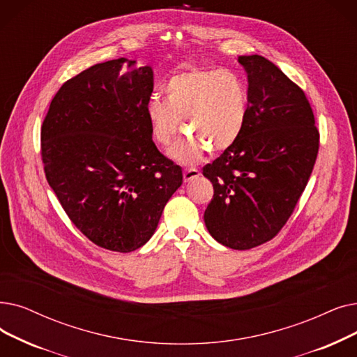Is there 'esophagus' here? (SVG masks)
I'll list each match as a JSON object with an SVG mask.
<instances>
[{
  "label": "esophagus",
  "instance_id": "1",
  "mask_svg": "<svg viewBox=\"0 0 357 357\" xmlns=\"http://www.w3.org/2000/svg\"><path fill=\"white\" fill-rule=\"evenodd\" d=\"M199 175L198 170L195 167H188V169H183V181L185 182H190L191 179L197 178Z\"/></svg>",
  "mask_w": 357,
  "mask_h": 357
}]
</instances>
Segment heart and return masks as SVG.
<instances>
[{
    "label": "heart",
    "instance_id": "obj_1",
    "mask_svg": "<svg viewBox=\"0 0 357 357\" xmlns=\"http://www.w3.org/2000/svg\"><path fill=\"white\" fill-rule=\"evenodd\" d=\"M163 91L166 100L151 98L146 118L154 143L166 147L181 130L183 137L170 156L183 165L197 163L203 154L222 153L241 137L250 109L242 77L229 68H191L170 77Z\"/></svg>",
    "mask_w": 357,
    "mask_h": 357
}]
</instances>
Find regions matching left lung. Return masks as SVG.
<instances>
[{"label":"left lung","mask_w":357,"mask_h":357,"mask_svg":"<svg viewBox=\"0 0 357 357\" xmlns=\"http://www.w3.org/2000/svg\"><path fill=\"white\" fill-rule=\"evenodd\" d=\"M250 109L238 142L203 175L214 188L210 235L231 250L271 241L289 220L318 156L319 132L305 91L261 55H242Z\"/></svg>","instance_id":"left-lung-1"}]
</instances>
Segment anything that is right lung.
Instances as JSON below:
<instances>
[{
  "label": "right lung",
  "mask_w": 357,
  "mask_h": 357,
  "mask_svg": "<svg viewBox=\"0 0 357 357\" xmlns=\"http://www.w3.org/2000/svg\"><path fill=\"white\" fill-rule=\"evenodd\" d=\"M118 58L67 80L40 128L46 181L73 225L115 252L142 248L154 234L182 169L151 140L146 103L150 67Z\"/></svg>",
  "instance_id": "right-lung-1"
}]
</instances>
